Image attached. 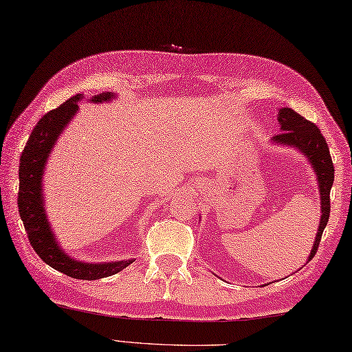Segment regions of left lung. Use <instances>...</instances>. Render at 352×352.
Wrapping results in <instances>:
<instances>
[{"label":"left lung","instance_id":"1","mask_svg":"<svg viewBox=\"0 0 352 352\" xmlns=\"http://www.w3.org/2000/svg\"><path fill=\"white\" fill-rule=\"evenodd\" d=\"M278 122L281 125V133L272 138L275 144L290 145L300 149V151L307 155V159L313 164L318 175L319 183V192H320V222L318 228V234L315 237V245L309 256V260L313 258L318 248L320 237H322L324 228L327 227V222L330 219V190L334 182V166L330 155V149L325 142V138L318 126L307 121V119L298 115L289 107H284L278 113Z\"/></svg>","mask_w":352,"mask_h":352}]
</instances>
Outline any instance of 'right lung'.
<instances>
[{
	"mask_svg": "<svg viewBox=\"0 0 352 352\" xmlns=\"http://www.w3.org/2000/svg\"><path fill=\"white\" fill-rule=\"evenodd\" d=\"M81 98L83 95L78 94L65 101L60 107L48 111L41 118V121L30 134L19 162L18 207L19 216L28 234V241L45 263L71 278L98 280L122 271L124 267L133 263V260L115 261V263H81V261L66 256L57 245L54 234L51 233L42 201V175L45 163H47L51 148L54 146L62 130L77 113V102ZM111 98H113V94L102 92L92 96V101L102 102Z\"/></svg>",
	"mask_w": 352,
	"mask_h": 352,
	"instance_id": "add662e5",
	"label": "right lung"
}]
</instances>
